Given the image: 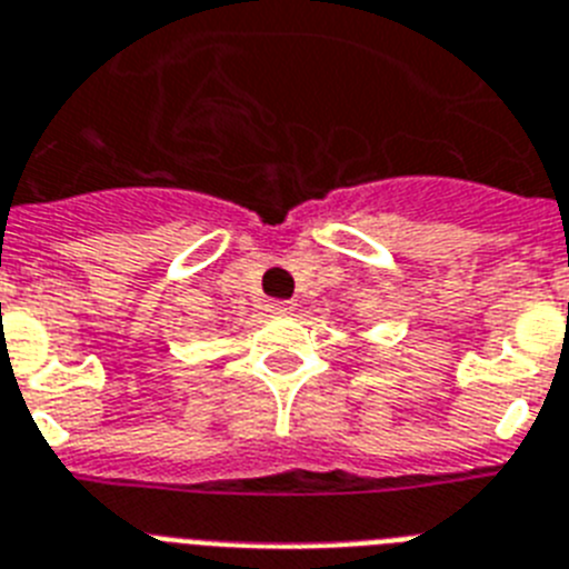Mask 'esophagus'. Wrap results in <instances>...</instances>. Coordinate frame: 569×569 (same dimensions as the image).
<instances>
[{
	"label": "esophagus",
	"instance_id": "obj_1",
	"mask_svg": "<svg viewBox=\"0 0 569 569\" xmlns=\"http://www.w3.org/2000/svg\"><path fill=\"white\" fill-rule=\"evenodd\" d=\"M266 309H269L271 315H280V318H286V315L295 312V303H291V300H271V303H266Z\"/></svg>",
	"mask_w": 569,
	"mask_h": 569
}]
</instances>
